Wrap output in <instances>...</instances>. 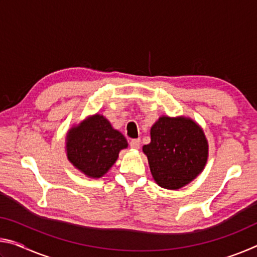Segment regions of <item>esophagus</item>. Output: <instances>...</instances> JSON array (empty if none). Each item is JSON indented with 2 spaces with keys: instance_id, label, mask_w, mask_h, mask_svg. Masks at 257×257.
<instances>
[{
  "instance_id": "34e87169",
  "label": "esophagus",
  "mask_w": 257,
  "mask_h": 257,
  "mask_svg": "<svg viewBox=\"0 0 257 257\" xmlns=\"http://www.w3.org/2000/svg\"><path fill=\"white\" fill-rule=\"evenodd\" d=\"M129 145L132 149H135V150H138L139 147H141V139L139 138H135V139H132L129 143Z\"/></svg>"
}]
</instances>
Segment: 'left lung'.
Listing matches in <instances>:
<instances>
[{"instance_id":"obj_1","label":"left lung","mask_w":257,"mask_h":257,"mask_svg":"<svg viewBox=\"0 0 257 257\" xmlns=\"http://www.w3.org/2000/svg\"><path fill=\"white\" fill-rule=\"evenodd\" d=\"M143 151L158 185L179 189L202 172L208 146L205 135L193 120L161 116L151 128V143Z\"/></svg>"}]
</instances>
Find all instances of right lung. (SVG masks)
Here are the masks:
<instances>
[{
  "instance_id": "add662e5",
  "label": "right lung",
  "mask_w": 257,
  "mask_h": 257,
  "mask_svg": "<svg viewBox=\"0 0 257 257\" xmlns=\"http://www.w3.org/2000/svg\"><path fill=\"white\" fill-rule=\"evenodd\" d=\"M128 146L127 139L103 115L95 114L72 128L67 135V155L75 167L87 177L105 175Z\"/></svg>"
}]
</instances>
